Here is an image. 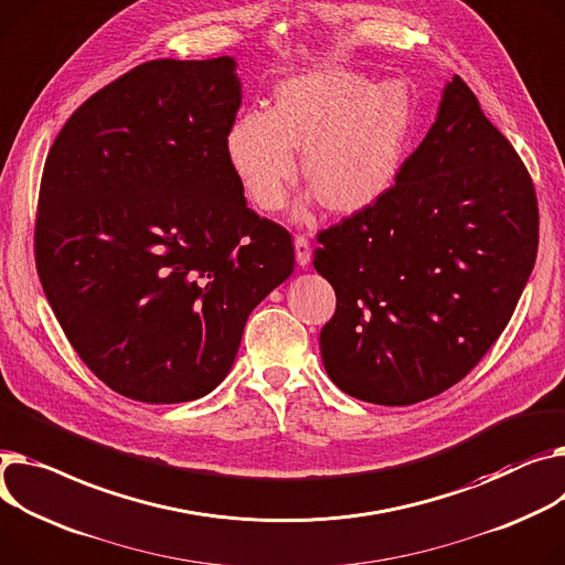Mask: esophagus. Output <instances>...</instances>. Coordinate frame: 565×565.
Wrapping results in <instances>:
<instances>
[{
    "instance_id": "34e87169",
    "label": "esophagus",
    "mask_w": 565,
    "mask_h": 565,
    "mask_svg": "<svg viewBox=\"0 0 565 565\" xmlns=\"http://www.w3.org/2000/svg\"><path fill=\"white\" fill-rule=\"evenodd\" d=\"M295 260L302 268L311 263V245H309V241L305 236H295Z\"/></svg>"
}]
</instances>
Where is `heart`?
<instances>
[{
    "label": "heart",
    "instance_id": "heart-1",
    "mask_svg": "<svg viewBox=\"0 0 565 565\" xmlns=\"http://www.w3.org/2000/svg\"><path fill=\"white\" fill-rule=\"evenodd\" d=\"M416 104L406 82L367 84L350 70L292 74L273 110L252 108L227 134V159L263 211L284 204L302 152L305 179L331 213H359L395 185L406 161ZM311 195L297 206L302 215Z\"/></svg>",
    "mask_w": 565,
    "mask_h": 565
}]
</instances>
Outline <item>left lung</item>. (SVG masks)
<instances>
[{
  "label": "left lung",
  "instance_id": "1",
  "mask_svg": "<svg viewBox=\"0 0 565 565\" xmlns=\"http://www.w3.org/2000/svg\"><path fill=\"white\" fill-rule=\"evenodd\" d=\"M536 249L530 172L452 77L391 191L318 234L313 266L335 290L320 331L329 380L384 406L455 386L511 320Z\"/></svg>",
  "mask_w": 565,
  "mask_h": 565
}]
</instances>
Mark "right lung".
Segmentation results:
<instances>
[{"label": "right lung", "mask_w": 565, "mask_h": 565, "mask_svg": "<svg viewBox=\"0 0 565 565\" xmlns=\"http://www.w3.org/2000/svg\"><path fill=\"white\" fill-rule=\"evenodd\" d=\"M241 88L232 56L142 63L47 154L38 277L72 348L129 399L209 395L252 309L292 275L290 234L247 209L227 159Z\"/></svg>", "instance_id": "1"}]
</instances>
